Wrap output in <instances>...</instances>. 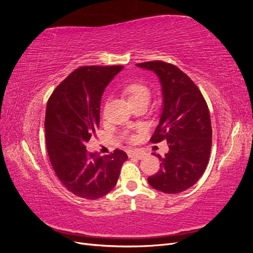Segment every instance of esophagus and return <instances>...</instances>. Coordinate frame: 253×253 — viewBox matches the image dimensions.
Listing matches in <instances>:
<instances>
[{"mask_svg": "<svg viewBox=\"0 0 253 253\" xmlns=\"http://www.w3.org/2000/svg\"><path fill=\"white\" fill-rule=\"evenodd\" d=\"M128 157H132V158H137V159H141L144 156V153L140 152V151H129L127 153Z\"/></svg>", "mask_w": 253, "mask_h": 253, "instance_id": "obj_1", "label": "esophagus"}]
</instances>
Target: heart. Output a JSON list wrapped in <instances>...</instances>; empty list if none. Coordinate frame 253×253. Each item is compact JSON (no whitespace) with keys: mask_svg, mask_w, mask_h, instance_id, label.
Masks as SVG:
<instances>
[{"mask_svg":"<svg viewBox=\"0 0 253 253\" xmlns=\"http://www.w3.org/2000/svg\"><path fill=\"white\" fill-rule=\"evenodd\" d=\"M122 93H124L128 101L131 102V104H135L138 102H148L151 99V89L145 85V84L138 82V81H134V82H129L126 85L124 86L122 88ZM127 139L129 142H134L136 140V136L134 134L128 135Z\"/></svg>","mask_w":253,"mask_h":253,"instance_id":"heart-1","label":"heart"}]
</instances>
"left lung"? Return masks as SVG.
<instances>
[{
  "label": "left lung",
  "mask_w": 253,
  "mask_h": 253,
  "mask_svg": "<svg viewBox=\"0 0 253 253\" xmlns=\"http://www.w3.org/2000/svg\"><path fill=\"white\" fill-rule=\"evenodd\" d=\"M137 66L154 72L162 83L164 110L150 140H167L169 145L165 157L157 154L162 164L148 181L165 193L182 192L201 178L209 162L212 126L208 105L196 84L177 66L159 60Z\"/></svg>",
  "instance_id": "left-lung-1"
}]
</instances>
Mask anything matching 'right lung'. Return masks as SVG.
<instances>
[{
  "instance_id": "obj_1",
  "label": "right lung",
  "mask_w": 253,
  "mask_h": 253,
  "mask_svg": "<svg viewBox=\"0 0 253 253\" xmlns=\"http://www.w3.org/2000/svg\"><path fill=\"white\" fill-rule=\"evenodd\" d=\"M124 66H82L52 91L45 114V138L50 164L70 192L97 200L116 186L121 166L127 159L116 149L109 155L88 153L85 143L100 124L104 88Z\"/></svg>"
}]
</instances>
